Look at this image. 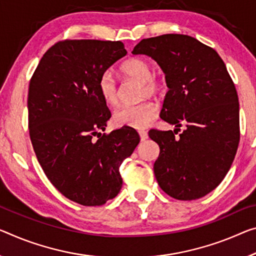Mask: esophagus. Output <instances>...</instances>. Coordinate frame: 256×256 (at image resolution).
<instances>
[{"instance_id":"obj_1","label":"esophagus","mask_w":256,"mask_h":256,"mask_svg":"<svg viewBox=\"0 0 256 256\" xmlns=\"http://www.w3.org/2000/svg\"><path fill=\"white\" fill-rule=\"evenodd\" d=\"M138 134H140V140H148V132H145V130H138Z\"/></svg>"}]
</instances>
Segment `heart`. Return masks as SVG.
Wrapping results in <instances>:
<instances>
[{
    "label": "heart",
    "mask_w": 256,
    "mask_h": 256,
    "mask_svg": "<svg viewBox=\"0 0 256 256\" xmlns=\"http://www.w3.org/2000/svg\"><path fill=\"white\" fill-rule=\"evenodd\" d=\"M126 76L142 82V96L153 95L161 88L160 81L152 76L151 65L143 58H130L121 66ZM98 92L108 105H116L119 102V88L113 74L106 70L98 80ZM158 116V106L151 100H143L136 104H126L113 114V122L118 127L143 129L148 127Z\"/></svg>",
    "instance_id": "heart-1"
}]
</instances>
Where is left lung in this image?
I'll list each match as a JSON object with an SVG mask.
<instances>
[{"label": "left lung", "mask_w": 256, "mask_h": 256, "mask_svg": "<svg viewBox=\"0 0 256 256\" xmlns=\"http://www.w3.org/2000/svg\"><path fill=\"white\" fill-rule=\"evenodd\" d=\"M132 54L158 62L169 89L160 118L176 128L148 132L160 148L153 166L159 186L178 200L202 198L226 178L240 137L237 90L226 64L213 48L183 34L143 38Z\"/></svg>", "instance_id": "left-lung-1"}]
</instances>
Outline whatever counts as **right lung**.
Masks as SVG:
<instances>
[{"label":"right lung","mask_w":256,"mask_h":256,"mask_svg":"<svg viewBox=\"0 0 256 256\" xmlns=\"http://www.w3.org/2000/svg\"><path fill=\"white\" fill-rule=\"evenodd\" d=\"M126 54L120 41L65 40L43 54L30 78L27 108L34 152L52 186L80 205H104L119 194V167L140 143L130 127L100 132L111 112L98 80Z\"/></svg>","instance_id":"right-lung-1"}]
</instances>
